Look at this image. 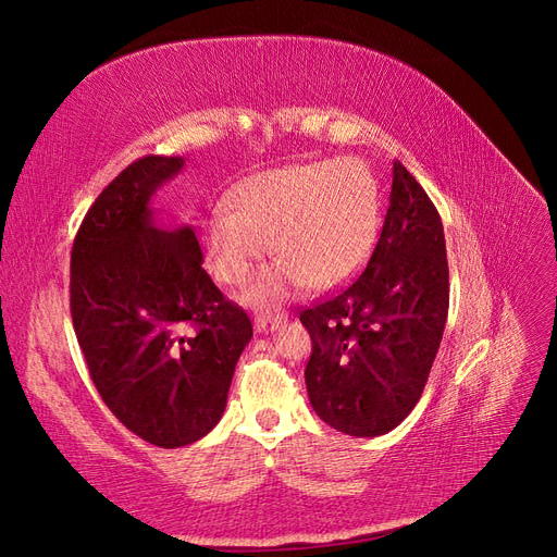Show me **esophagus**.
I'll return each mask as SVG.
<instances>
[{"instance_id":"obj_1","label":"esophagus","mask_w":557,"mask_h":557,"mask_svg":"<svg viewBox=\"0 0 557 557\" xmlns=\"http://www.w3.org/2000/svg\"><path fill=\"white\" fill-rule=\"evenodd\" d=\"M285 320H288V315H285L283 311L258 313L256 318H252V325H256L258 332H272L274 327H278L281 323H285Z\"/></svg>"}]
</instances>
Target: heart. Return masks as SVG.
I'll list each match as a JSON object with an SVG mask.
<instances>
[{"instance_id": "b5f03b06", "label": "heart", "mask_w": 557, "mask_h": 557, "mask_svg": "<svg viewBox=\"0 0 557 557\" xmlns=\"http://www.w3.org/2000/svg\"><path fill=\"white\" fill-rule=\"evenodd\" d=\"M230 208L215 207L205 230V258L215 281L244 285L264 258L278 262L250 288L256 305L290 295L301 283L330 290L356 276L379 239V185L360 160L278 166L246 178Z\"/></svg>"}]
</instances>
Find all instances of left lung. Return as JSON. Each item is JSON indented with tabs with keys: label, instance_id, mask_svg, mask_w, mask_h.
Wrapping results in <instances>:
<instances>
[{
	"label": "left lung",
	"instance_id": "left-lung-1",
	"mask_svg": "<svg viewBox=\"0 0 557 557\" xmlns=\"http://www.w3.org/2000/svg\"><path fill=\"white\" fill-rule=\"evenodd\" d=\"M448 315V260L436 207L401 162L364 272L299 313L311 334L313 411L350 436L395 430L418 404Z\"/></svg>",
	"mask_w": 557,
	"mask_h": 557
}]
</instances>
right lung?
Masks as SVG:
<instances>
[{"label": "right lung", "mask_w": 557, "mask_h": 557, "mask_svg": "<svg viewBox=\"0 0 557 557\" xmlns=\"http://www.w3.org/2000/svg\"><path fill=\"white\" fill-rule=\"evenodd\" d=\"M183 158L146 156L99 193L72 246L70 307L99 397L160 448L188 446L221 420L250 342L246 311L201 267L190 225L158 227L150 197Z\"/></svg>", "instance_id": "right-lung-1"}]
</instances>
